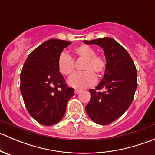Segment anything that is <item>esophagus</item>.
<instances>
[{
    "label": "esophagus",
    "mask_w": 155,
    "mask_h": 155,
    "mask_svg": "<svg viewBox=\"0 0 155 155\" xmlns=\"http://www.w3.org/2000/svg\"><path fill=\"white\" fill-rule=\"evenodd\" d=\"M79 92H80V91H79V90H75L74 91V93L76 94H79Z\"/></svg>",
    "instance_id": "obj_1"
}]
</instances>
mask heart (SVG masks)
<instances>
[{"label": "heart", "mask_w": 155, "mask_h": 155, "mask_svg": "<svg viewBox=\"0 0 155 155\" xmlns=\"http://www.w3.org/2000/svg\"><path fill=\"white\" fill-rule=\"evenodd\" d=\"M73 54L76 58L84 59L81 73H76L68 79V85L77 89L90 87L96 82V76L101 77L107 68V59L104 56L97 54L93 48L87 45H81L73 49ZM59 72L64 76L72 74L75 68L74 61L66 53H61L58 60Z\"/></svg>", "instance_id": "heart-1"}]
</instances>
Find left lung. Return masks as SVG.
Masks as SVG:
<instances>
[{"instance_id": "8db88e82", "label": "left lung", "mask_w": 155, "mask_h": 155, "mask_svg": "<svg viewBox=\"0 0 155 155\" xmlns=\"http://www.w3.org/2000/svg\"><path fill=\"white\" fill-rule=\"evenodd\" d=\"M104 51L107 68L101 82L91 89L85 111L91 119L107 125L119 118L130 107L137 87V71L130 54L121 45L109 37L84 40ZM104 89V92L99 90ZM98 90V91H97Z\"/></svg>"}]
</instances>
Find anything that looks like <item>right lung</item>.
<instances>
[{"instance_id": "add662e5", "label": "right lung", "mask_w": 155, "mask_h": 155, "mask_svg": "<svg viewBox=\"0 0 155 155\" xmlns=\"http://www.w3.org/2000/svg\"><path fill=\"white\" fill-rule=\"evenodd\" d=\"M70 42L51 39L28 56L20 74V91L33 118L50 126L62 119L74 89L69 87L58 68V60Z\"/></svg>"}]
</instances>
